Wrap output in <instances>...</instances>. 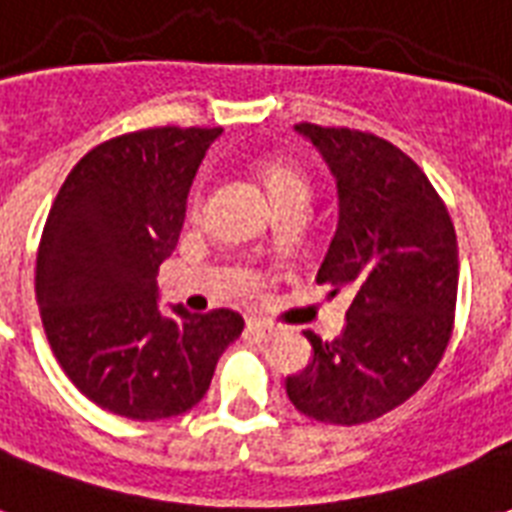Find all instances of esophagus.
Returning a JSON list of instances; mask_svg holds the SVG:
<instances>
[{"label": "esophagus", "mask_w": 512, "mask_h": 512, "mask_svg": "<svg viewBox=\"0 0 512 512\" xmlns=\"http://www.w3.org/2000/svg\"><path fill=\"white\" fill-rule=\"evenodd\" d=\"M247 332L260 342H273L276 337H279V329L271 327V324H265V321H255V319L247 324Z\"/></svg>", "instance_id": "1"}]
</instances>
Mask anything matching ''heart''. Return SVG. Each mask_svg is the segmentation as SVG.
Instances as JSON below:
<instances>
[{"instance_id": "b5f03b06", "label": "heart", "mask_w": 512, "mask_h": 512, "mask_svg": "<svg viewBox=\"0 0 512 512\" xmlns=\"http://www.w3.org/2000/svg\"><path fill=\"white\" fill-rule=\"evenodd\" d=\"M260 180H263L265 191L271 196L276 207H287V204H308L311 199V183L305 175L303 167H297L292 159L284 156H268L260 164ZM201 209V199L196 196L193 201V212Z\"/></svg>"}]
</instances>
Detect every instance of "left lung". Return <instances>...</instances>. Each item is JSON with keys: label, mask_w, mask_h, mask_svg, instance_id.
<instances>
[{"label": "left lung", "mask_w": 512, "mask_h": 512, "mask_svg": "<svg viewBox=\"0 0 512 512\" xmlns=\"http://www.w3.org/2000/svg\"><path fill=\"white\" fill-rule=\"evenodd\" d=\"M337 183L335 239L316 281L345 292V329L313 332V361L287 377L289 401L311 420H377L428 382L452 337L457 236L425 172L388 140L348 127L295 124Z\"/></svg>", "instance_id": "left-lung-1"}]
</instances>
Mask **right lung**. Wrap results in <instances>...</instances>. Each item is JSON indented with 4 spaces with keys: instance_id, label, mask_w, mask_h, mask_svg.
Wrapping results in <instances>:
<instances>
[{
    "instance_id": "add662e5",
    "label": "right lung",
    "mask_w": 512,
    "mask_h": 512,
    "mask_svg": "<svg viewBox=\"0 0 512 512\" xmlns=\"http://www.w3.org/2000/svg\"><path fill=\"white\" fill-rule=\"evenodd\" d=\"M220 127H154L95 146L60 185L36 255V303L68 380L127 420H167L207 393L244 329L236 311L159 308L185 201Z\"/></svg>"
}]
</instances>
